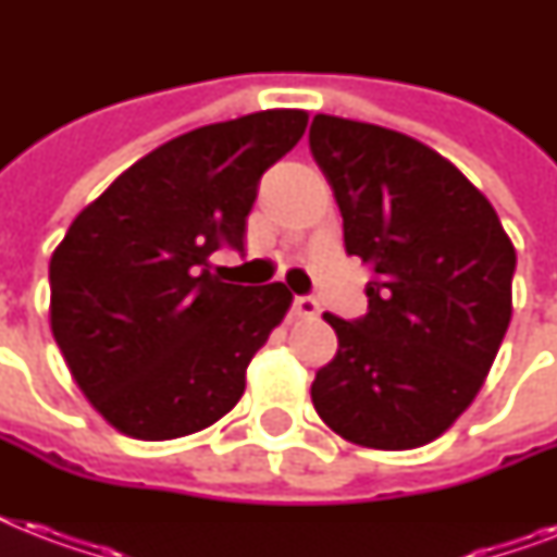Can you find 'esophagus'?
<instances>
[{
	"mask_svg": "<svg viewBox=\"0 0 557 557\" xmlns=\"http://www.w3.org/2000/svg\"><path fill=\"white\" fill-rule=\"evenodd\" d=\"M318 312H321V304H318L314 297L309 295L295 297V314H300V318H314Z\"/></svg>",
	"mask_w": 557,
	"mask_h": 557,
	"instance_id": "obj_1",
	"label": "esophagus"
}]
</instances>
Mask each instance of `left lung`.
<instances>
[{"instance_id":"8db88e82","label":"left lung","mask_w":557,"mask_h":557,"mask_svg":"<svg viewBox=\"0 0 557 557\" xmlns=\"http://www.w3.org/2000/svg\"><path fill=\"white\" fill-rule=\"evenodd\" d=\"M309 150L338 201L347 253L372 265L364 318L323 314L338 352L314 375V410L364 448L428 445L497 358L515 245L492 201L410 135L314 115Z\"/></svg>"}]
</instances>
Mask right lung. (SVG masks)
<instances>
[{
    "label": "right lung",
    "instance_id": "right-lung-1",
    "mask_svg": "<svg viewBox=\"0 0 557 557\" xmlns=\"http://www.w3.org/2000/svg\"><path fill=\"white\" fill-rule=\"evenodd\" d=\"M306 124L304 109H265L161 144L83 208L51 253L57 347L126 436L178 440L243 398L292 292L222 283L210 257L243 251L262 173Z\"/></svg>",
    "mask_w": 557,
    "mask_h": 557
}]
</instances>
